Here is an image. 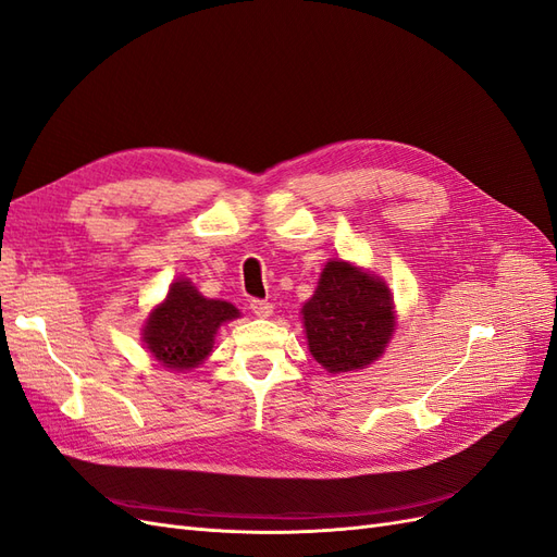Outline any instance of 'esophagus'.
I'll return each mask as SVG.
<instances>
[{"instance_id":"34e87169","label":"esophagus","mask_w":557,"mask_h":557,"mask_svg":"<svg viewBox=\"0 0 557 557\" xmlns=\"http://www.w3.org/2000/svg\"><path fill=\"white\" fill-rule=\"evenodd\" d=\"M250 311L256 313L258 318H269L274 311V305H272V301H267V299H250Z\"/></svg>"}]
</instances>
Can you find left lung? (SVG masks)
<instances>
[{
  "label": "left lung",
  "instance_id": "8db88e82",
  "mask_svg": "<svg viewBox=\"0 0 557 557\" xmlns=\"http://www.w3.org/2000/svg\"><path fill=\"white\" fill-rule=\"evenodd\" d=\"M301 315L311 356L332 374L374 362L395 330L387 285L344 260L325 264Z\"/></svg>",
  "mask_w": 557,
  "mask_h": 557
}]
</instances>
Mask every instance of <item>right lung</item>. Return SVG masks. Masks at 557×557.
Listing matches in <instances>:
<instances>
[{
	"label": "right lung",
	"instance_id": "obj_1",
	"mask_svg": "<svg viewBox=\"0 0 557 557\" xmlns=\"http://www.w3.org/2000/svg\"><path fill=\"white\" fill-rule=\"evenodd\" d=\"M237 315L230 301L201 297L190 281L181 278L172 283L164 305L148 315L144 342L164 367L183 372L209 356L218 327Z\"/></svg>",
	"mask_w": 557,
	"mask_h": 557
}]
</instances>
